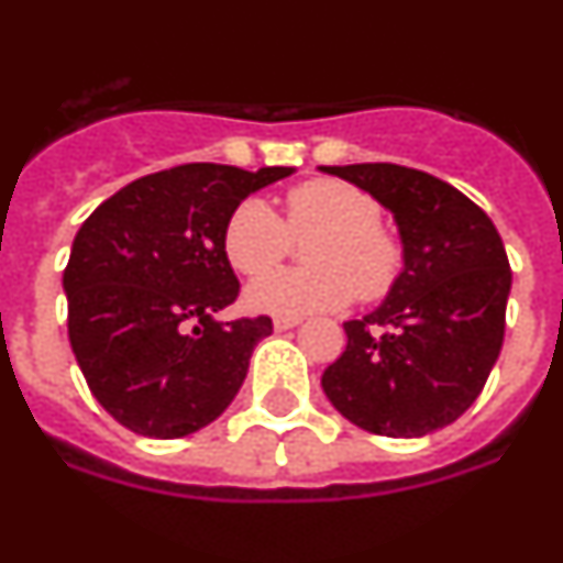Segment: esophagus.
<instances>
[{
  "instance_id": "1",
  "label": "esophagus",
  "mask_w": 563,
  "mask_h": 563,
  "mask_svg": "<svg viewBox=\"0 0 563 563\" xmlns=\"http://www.w3.org/2000/svg\"><path fill=\"white\" fill-rule=\"evenodd\" d=\"M300 323H303V318H286V314H277V318H274V329H277V332L295 329V325H300Z\"/></svg>"
}]
</instances>
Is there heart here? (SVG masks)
Returning <instances> with one entry per match:
<instances>
[{
	"instance_id": "heart-1",
	"label": "heart",
	"mask_w": 563,
	"mask_h": 563,
	"mask_svg": "<svg viewBox=\"0 0 563 563\" xmlns=\"http://www.w3.org/2000/svg\"><path fill=\"white\" fill-rule=\"evenodd\" d=\"M295 236L316 239L307 253L316 268L272 273ZM223 252L234 272L263 274L245 291L249 306L286 318L343 309L354 295L363 303L384 300L406 263L400 238L380 223V202L366 188L334 177L289 188L286 220L260 197L240 200L225 220Z\"/></svg>"
}]
</instances>
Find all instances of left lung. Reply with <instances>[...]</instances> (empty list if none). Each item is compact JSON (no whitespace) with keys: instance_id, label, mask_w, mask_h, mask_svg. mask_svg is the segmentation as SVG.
Listing matches in <instances>:
<instances>
[{"instance_id":"left-lung-1","label":"left lung","mask_w":563,"mask_h":563,"mask_svg":"<svg viewBox=\"0 0 563 563\" xmlns=\"http://www.w3.org/2000/svg\"><path fill=\"white\" fill-rule=\"evenodd\" d=\"M380 200L404 240V274L380 309L343 323L346 352L323 372L343 418L420 438L475 404L504 343L512 286L493 220L450 183L395 163L325 165Z\"/></svg>"}]
</instances>
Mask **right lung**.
<instances>
[{"label": "right lung", "instance_id": "1", "mask_svg": "<svg viewBox=\"0 0 563 563\" xmlns=\"http://www.w3.org/2000/svg\"><path fill=\"white\" fill-rule=\"evenodd\" d=\"M289 174L174 165L120 188L77 231L63 274L70 349L125 429L183 438L234 400L272 318L214 320L240 295L223 229L240 200Z\"/></svg>", "mask_w": 563, "mask_h": 563}]
</instances>
